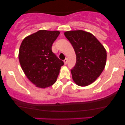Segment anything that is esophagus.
I'll return each mask as SVG.
<instances>
[{
  "label": "esophagus",
  "mask_w": 125,
  "mask_h": 125,
  "mask_svg": "<svg viewBox=\"0 0 125 125\" xmlns=\"http://www.w3.org/2000/svg\"><path fill=\"white\" fill-rule=\"evenodd\" d=\"M63 62H64V64H67V58H66L65 59H64V61H63Z\"/></svg>",
  "instance_id": "1"
}]
</instances>
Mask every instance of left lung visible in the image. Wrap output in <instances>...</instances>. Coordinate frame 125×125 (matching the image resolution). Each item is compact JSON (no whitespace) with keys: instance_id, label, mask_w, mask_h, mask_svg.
Masks as SVG:
<instances>
[{"instance_id":"8db88e82","label":"left lung","mask_w":125,"mask_h":125,"mask_svg":"<svg viewBox=\"0 0 125 125\" xmlns=\"http://www.w3.org/2000/svg\"><path fill=\"white\" fill-rule=\"evenodd\" d=\"M64 35L72 45L76 56V64L71 70L73 81L79 86H87L94 83L104 70L106 51L96 38L87 31H70Z\"/></svg>"}]
</instances>
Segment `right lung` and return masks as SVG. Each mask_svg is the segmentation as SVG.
I'll use <instances>...</instances> for the list:
<instances>
[{"mask_svg": "<svg viewBox=\"0 0 125 125\" xmlns=\"http://www.w3.org/2000/svg\"><path fill=\"white\" fill-rule=\"evenodd\" d=\"M60 31L40 30L23 40L19 60L23 71L36 87L46 88L56 81L63 62L52 51Z\"/></svg>", "mask_w": 125, "mask_h": 125, "instance_id": "obj_1", "label": "right lung"}]
</instances>
